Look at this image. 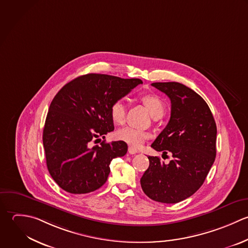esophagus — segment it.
Here are the masks:
<instances>
[{
  "instance_id": "1",
  "label": "esophagus",
  "mask_w": 248,
  "mask_h": 248,
  "mask_svg": "<svg viewBox=\"0 0 248 248\" xmlns=\"http://www.w3.org/2000/svg\"><path fill=\"white\" fill-rule=\"evenodd\" d=\"M128 153L130 154V155H135V154H137L138 153V150L137 149H135L134 147H128Z\"/></svg>"
}]
</instances>
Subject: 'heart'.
Listing matches in <instances>:
<instances>
[{
	"mask_svg": "<svg viewBox=\"0 0 248 248\" xmlns=\"http://www.w3.org/2000/svg\"><path fill=\"white\" fill-rule=\"evenodd\" d=\"M144 104L149 109L151 115H163L165 110V105L162 99L154 93H147L141 97ZM126 113V100L125 98H118L112 102L110 105V116L114 124H121L124 123ZM116 138L121 140L130 146L140 147L149 137V132L139 129L133 126H124L117 130Z\"/></svg>",
	"mask_w": 248,
	"mask_h": 248,
	"instance_id": "b5f03b06",
	"label": "heart"
}]
</instances>
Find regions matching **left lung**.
Returning a JSON list of instances; mask_svg holds the SVG:
<instances>
[{
	"label": "left lung",
	"mask_w": 248,
	"mask_h": 248,
	"mask_svg": "<svg viewBox=\"0 0 248 248\" xmlns=\"http://www.w3.org/2000/svg\"><path fill=\"white\" fill-rule=\"evenodd\" d=\"M152 86L171 100L170 121L152 148L173 158L165 164L158 156H148L150 166L140 182L152 200L175 204L205 182L217 155V124L207 102L190 88L178 82Z\"/></svg>",
	"instance_id": "obj_1"
}]
</instances>
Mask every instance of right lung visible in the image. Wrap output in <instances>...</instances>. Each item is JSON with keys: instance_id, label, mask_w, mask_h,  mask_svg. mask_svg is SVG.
I'll list each match as a JSON object with an SVG mask.
<instances>
[{"instance_id": "add662e5", "label": "right lung", "mask_w": 248, "mask_h": 248, "mask_svg": "<svg viewBox=\"0 0 248 248\" xmlns=\"http://www.w3.org/2000/svg\"><path fill=\"white\" fill-rule=\"evenodd\" d=\"M141 79H123L89 73L65 84L53 98L43 128V147L48 171L66 192L85 194L101 187L111 161L124 156L123 141L93 145L114 130L110 105L142 84Z\"/></svg>"}]
</instances>
